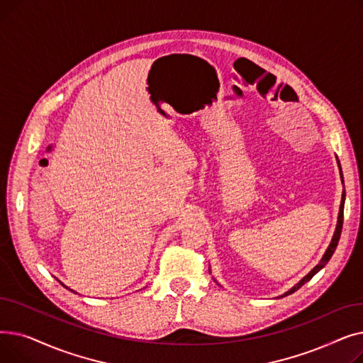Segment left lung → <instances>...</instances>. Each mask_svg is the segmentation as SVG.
<instances>
[{
	"label": "left lung",
	"mask_w": 363,
	"mask_h": 363,
	"mask_svg": "<svg viewBox=\"0 0 363 363\" xmlns=\"http://www.w3.org/2000/svg\"><path fill=\"white\" fill-rule=\"evenodd\" d=\"M340 164V163H338ZM340 172H341V167H340ZM341 179H342V174H341ZM345 182V181H342ZM345 191H342V197H341V204H340V213H338V220H337V228H335V233H334V237H333V241H331V244H330V247H328V250L325 252V255H323V257H322V260L315 266V268L304 277L298 284H296L294 287L290 290V291H287L285 293L284 296H289V294H291V293H294V291H297L301 285L304 284V282H308L319 269H322L323 266H325L327 263H328V260L331 259V256L334 255V252H335V247H337V244H338V240H340V235H341V228H342V215H345ZM282 296V297H284Z\"/></svg>",
	"instance_id": "obj_1"
}]
</instances>
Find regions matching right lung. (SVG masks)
<instances>
[{
  "mask_svg": "<svg viewBox=\"0 0 363 363\" xmlns=\"http://www.w3.org/2000/svg\"><path fill=\"white\" fill-rule=\"evenodd\" d=\"M66 289H67V287H66ZM69 290H70V289H69Z\"/></svg>",
  "mask_w": 363,
  "mask_h": 363,
  "instance_id": "right-lung-1",
  "label": "right lung"
}]
</instances>
